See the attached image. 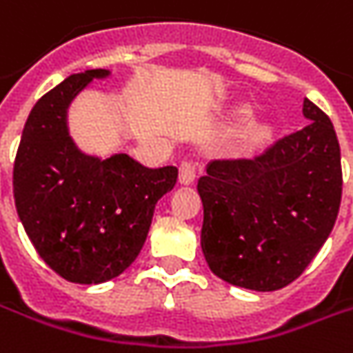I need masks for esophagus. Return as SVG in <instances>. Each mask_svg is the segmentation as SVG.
Wrapping results in <instances>:
<instances>
[{"instance_id": "esophagus-1", "label": "esophagus", "mask_w": 353, "mask_h": 353, "mask_svg": "<svg viewBox=\"0 0 353 353\" xmlns=\"http://www.w3.org/2000/svg\"><path fill=\"white\" fill-rule=\"evenodd\" d=\"M197 162L195 160H191V158H185L181 164H179V181L183 183V185H189V183H193L195 181V176H197Z\"/></svg>"}]
</instances>
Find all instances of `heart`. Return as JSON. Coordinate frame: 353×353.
I'll return each mask as SVG.
<instances>
[{
    "label": "heart",
    "instance_id": "1",
    "mask_svg": "<svg viewBox=\"0 0 353 353\" xmlns=\"http://www.w3.org/2000/svg\"><path fill=\"white\" fill-rule=\"evenodd\" d=\"M268 134H270L268 127H256L252 132H250V140H252V142H260V140L265 139Z\"/></svg>",
    "mask_w": 353,
    "mask_h": 353
}]
</instances>
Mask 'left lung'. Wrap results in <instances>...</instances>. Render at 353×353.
I'll return each mask as SVG.
<instances>
[{
    "label": "left lung",
    "mask_w": 353,
    "mask_h": 353,
    "mask_svg": "<svg viewBox=\"0 0 353 353\" xmlns=\"http://www.w3.org/2000/svg\"><path fill=\"white\" fill-rule=\"evenodd\" d=\"M310 123L254 158H221L197 183L201 248L211 272L238 287L275 291L322 248L342 199L340 144L328 115L305 99Z\"/></svg>",
    "instance_id": "8db88e82"
}]
</instances>
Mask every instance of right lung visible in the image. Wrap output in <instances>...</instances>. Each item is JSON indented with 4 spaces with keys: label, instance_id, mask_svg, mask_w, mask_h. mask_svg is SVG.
Instances as JSON below:
<instances>
[{
    "label": "right lung",
    "instance_id": "1",
    "mask_svg": "<svg viewBox=\"0 0 353 353\" xmlns=\"http://www.w3.org/2000/svg\"><path fill=\"white\" fill-rule=\"evenodd\" d=\"M107 70L68 76L32 107L13 165V197L32 246L74 283H103L137 260L176 165L144 168L127 154L85 156L68 134L66 109Z\"/></svg>",
    "mask_w": 353,
    "mask_h": 353
}]
</instances>
